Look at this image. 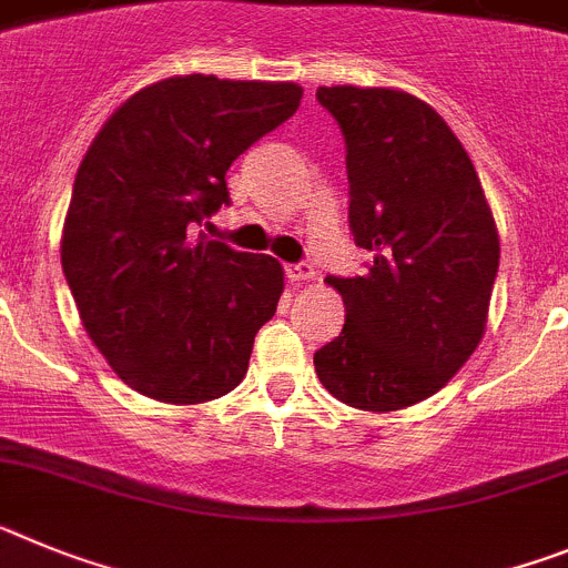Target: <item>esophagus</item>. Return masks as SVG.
Segmentation results:
<instances>
[{
    "mask_svg": "<svg viewBox=\"0 0 568 568\" xmlns=\"http://www.w3.org/2000/svg\"><path fill=\"white\" fill-rule=\"evenodd\" d=\"M285 277H288L294 285L312 283V280H314V268H312V265H305V263L285 265Z\"/></svg>",
    "mask_w": 568,
    "mask_h": 568,
    "instance_id": "34e87169",
    "label": "esophagus"
}]
</instances>
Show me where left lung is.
<instances>
[{
    "mask_svg": "<svg viewBox=\"0 0 568 568\" xmlns=\"http://www.w3.org/2000/svg\"><path fill=\"white\" fill-rule=\"evenodd\" d=\"M345 136L363 277H325L345 303L339 337L314 354L328 394L400 412L440 392L480 345L500 263L495 214L440 113L397 88H317Z\"/></svg>",
    "mask_w": 568,
    "mask_h": 568,
    "instance_id": "obj_1",
    "label": "left lung"
}]
</instances>
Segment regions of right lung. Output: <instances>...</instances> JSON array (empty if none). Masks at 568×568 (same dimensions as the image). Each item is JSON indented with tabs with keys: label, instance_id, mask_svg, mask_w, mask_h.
<instances>
[{
	"label": "right lung",
	"instance_id": "obj_1",
	"mask_svg": "<svg viewBox=\"0 0 568 568\" xmlns=\"http://www.w3.org/2000/svg\"><path fill=\"white\" fill-rule=\"evenodd\" d=\"M297 82L168 77L128 97L73 180L62 271L108 366L151 400L194 406L243 383L283 265L194 236L225 171L300 108Z\"/></svg>",
	"mask_w": 568,
	"mask_h": 568
}]
</instances>
